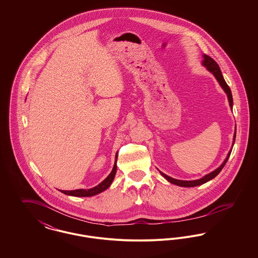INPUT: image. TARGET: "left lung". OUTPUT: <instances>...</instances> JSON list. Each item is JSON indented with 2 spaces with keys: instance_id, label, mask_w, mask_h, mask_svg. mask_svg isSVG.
<instances>
[{
  "instance_id": "obj_1",
  "label": "left lung",
  "mask_w": 258,
  "mask_h": 258,
  "mask_svg": "<svg viewBox=\"0 0 258 258\" xmlns=\"http://www.w3.org/2000/svg\"><path fill=\"white\" fill-rule=\"evenodd\" d=\"M203 58H204V60L202 61V64H203L204 67H206V69L208 70L209 72H210L211 74H213V75L216 77V79H217L218 82L220 83L221 88L223 89V91H224L225 94L227 95L228 101H229V105H230V107H231V109H232L233 98H232L231 90H230L229 86L226 84V82H225V80H224V78H223V76H222V74H221V69H220L219 64L217 63V61H215V60H213L211 57H209L208 55H205V54H204V55H203ZM235 138H236V131H235V134H234L233 145L234 142H235ZM231 151H232V150L229 151V153H228L226 159L222 162V164H221L220 167H218L216 170L209 173L207 175H205L203 178L198 179V180H194V181H182V180H177V179L171 178V177L167 176L166 174H164V173H162L161 171H160V173L168 182H169V183H171V184H176V185H180V186H184V187L197 186V185H200V184H205V183L209 182L210 180L214 179V178L221 171V169L223 168V166L225 165V163L227 162V160H228L229 157H230Z\"/></svg>"
}]
</instances>
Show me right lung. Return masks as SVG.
I'll return each instance as SVG.
<instances>
[{"mask_svg":"<svg viewBox=\"0 0 258 258\" xmlns=\"http://www.w3.org/2000/svg\"><path fill=\"white\" fill-rule=\"evenodd\" d=\"M117 159H118V153H116L115 163H114V166H113V169L110 174L97 186H95L93 188H89V189L80 188V189H74V190H60V191L64 195H68V196L77 197H93V196H96V195L102 192L103 190H105L106 188H108L110 186V184H112V182L114 180V177H115L116 171H117V165H116Z\"/></svg>","mask_w":258,"mask_h":258,"instance_id":"1","label":"right lung"}]
</instances>
